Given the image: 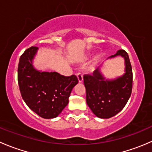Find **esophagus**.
Masks as SVG:
<instances>
[{"label":"esophagus","mask_w":152,"mask_h":152,"mask_svg":"<svg viewBox=\"0 0 152 152\" xmlns=\"http://www.w3.org/2000/svg\"><path fill=\"white\" fill-rule=\"evenodd\" d=\"M76 76H77L78 79H79V82H82V81H83V76H82V73H80V72H78V73H76Z\"/></svg>","instance_id":"obj_1"}]
</instances>
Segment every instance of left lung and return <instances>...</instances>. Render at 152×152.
Segmentation results:
<instances>
[{
    "instance_id": "1",
    "label": "left lung",
    "mask_w": 152,
    "mask_h": 152,
    "mask_svg": "<svg viewBox=\"0 0 152 152\" xmlns=\"http://www.w3.org/2000/svg\"><path fill=\"white\" fill-rule=\"evenodd\" d=\"M125 59L126 73L121 77L113 81L104 80L99 70L93 75L85 74L86 102L93 113L101 118H110L121 111L126 104L132 90V68L126 50H118L115 55Z\"/></svg>"
}]
</instances>
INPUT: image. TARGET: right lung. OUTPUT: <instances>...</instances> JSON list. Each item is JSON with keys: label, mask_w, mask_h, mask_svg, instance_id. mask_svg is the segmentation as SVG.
<instances>
[{"label": "right lung", "mask_w": 152, "mask_h": 152, "mask_svg": "<svg viewBox=\"0 0 152 152\" xmlns=\"http://www.w3.org/2000/svg\"><path fill=\"white\" fill-rule=\"evenodd\" d=\"M38 48L31 46L20 57L18 82L27 106L43 118H56L68 104L72 89L79 80L76 76H65L56 72H39L31 61Z\"/></svg>", "instance_id": "obj_1"}]
</instances>
